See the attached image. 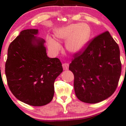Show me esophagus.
Returning <instances> with one entry per match:
<instances>
[{
	"label": "esophagus",
	"mask_w": 126,
	"mask_h": 126,
	"mask_svg": "<svg viewBox=\"0 0 126 126\" xmlns=\"http://www.w3.org/2000/svg\"><path fill=\"white\" fill-rule=\"evenodd\" d=\"M62 67H63V68L64 70H66L68 69V67H69V64L67 63H64L62 64Z\"/></svg>",
	"instance_id": "34e87169"
}]
</instances>
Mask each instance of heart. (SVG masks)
Returning a JSON list of instances; mask_svg holds the SVG:
<instances>
[{
    "label": "heart",
    "instance_id": "b5f03b06",
    "mask_svg": "<svg viewBox=\"0 0 126 126\" xmlns=\"http://www.w3.org/2000/svg\"><path fill=\"white\" fill-rule=\"evenodd\" d=\"M91 34L88 25L82 24H71L64 28L57 30L55 36L58 40H66L65 47L68 51L74 53L83 48L88 41ZM49 48L53 52H58L60 49V45L52 38H47Z\"/></svg>",
    "mask_w": 126,
    "mask_h": 126
}]
</instances>
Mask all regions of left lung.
<instances>
[{"label":"left lung","mask_w":126,"mask_h":126,"mask_svg":"<svg viewBox=\"0 0 126 126\" xmlns=\"http://www.w3.org/2000/svg\"><path fill=\"white\" fill-rule=\"evenodd\" d=\"M69 70L74 76L75 93L85 103H96L110 96L122 71L120 49L109 31L89 41L73 55Z\"/></svg>","instance_id":"left-lung-1"}]
</instances>
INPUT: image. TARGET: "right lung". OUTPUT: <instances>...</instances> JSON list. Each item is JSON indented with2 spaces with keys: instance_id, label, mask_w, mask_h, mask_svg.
<instances>
[{
  "instance_id": "right-lung-1",
  "label": "right lung",
  "mask_w": 126,
  "mask_h": 126,
  "mask_svg": "<svg viewBox=\"0 0 126 126\" xmlns=\"http://www.w3.org/2000/svg\"><path fill=\"white\" fill-rule=\"evenodd\" d=\"M38 30L22 31L8 48L5 64L11 92L20 101L34 106L45 105L54 95V82L63 71L58 58H49Z\"/></svg>"
}]
</instances>
